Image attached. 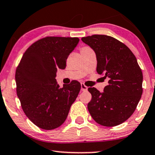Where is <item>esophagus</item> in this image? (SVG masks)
<instances>
[{"instance_id": "esophagus-1", "label": "esophagus", "mask_w": 155, "mask_h": 155, "mask_svg": "<svg viewBox=\"0 0 155 155\" xmlns=\"http://www.w3.org/2000/svg\"><path fill=\"white\" fill-rule=\"evenodd\" d=\"M87 89H88V88H87V86H85L82 83L81 84V91H87Z\"/></svg>"}]
</instances>
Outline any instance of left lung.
Segmentation results:
<instances>
[{"instance_id": "left-lung-1", "label": "left lung", "mask_w": 155, "mask_h": 155, "mask_svg": "<svg viewBox=\"0 0 155 155\" xmlns=\"http://www.w3.org/2000/svg\"><path fill=\"white\" fill-rule=\"evenodd\" d=\"M81 40L95 52L97 72L109 78L103 92L94 87L88 89L92 94L88 110L97 124L108 127L118 126L131 117L141 99V68L131 50L114 37L93 35Z\"/></svg>"}]
</instances>
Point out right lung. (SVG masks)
I'll return each instance as SVG.
<instances>
[{"mask_svg": "<svg viewBox=\"0 0 155 155\" xmlns=\"http://www.w3.org/2000/svg\"><path fill=\"white\" fill-rule=\"evenodd\" d=\"M79 41L78 37L40 39L28 48L16 68V93L22 110L39 128L52 130L61 126L79 94V81L60 88L55 79L58 68H66V60Z\"/></svg>", "mask_w": 155, "mask_h": 155, "instance_id": "obj_1", "label": "right lung"}]
</instances>
